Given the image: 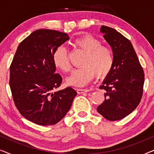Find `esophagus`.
Segmentation results:
<instances>
[{
    "mask_svg": "<svg viewBox=\"0 0 154 154\" xmlns=\"http://www.w3.org/2000/svg\"><path fill=\"white\" fill-rule=\"evenodd\" d=\"M89 91L90 90L87 89H77V92L79 94H82V93H84V92H87Z\"/></svg>",
    "mask_w": 154,
    "mask_h": 154,
    "instance_id": "obj_1",
    "label": "esophagus"
}]
</instances>
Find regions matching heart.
Here are the masks:
<instances>
[{
  "label": "heart",
  "mask_w": 154,
  "mask_h": 154,
  "mask_svg": "<svg viewBox=\"0 0 154 154\" xmlns=\"http://www.w3.org/2000/svg\"><path fill=\"white\" fill-rule=\"evenodd\" d=\"M73 47L85 53L82 60L83 66L73 71L72 75L66 80L68 85L83 87L95 77L102 79L106 76L113 68L114 58L110 48L102 45L100 39L91 35H85L74 40ZM52 61L57 68L64 72L71 70L67 51L64 47H59L52 54Z\"/></svg>",
  "instance_id": "b5f03b06"
}]
</instances>
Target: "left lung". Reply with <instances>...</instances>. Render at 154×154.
Listing matches in <instances>:
<instances>
[{
    "label": "left lung",
    "instance_id": "8db88e82",
    "mask_svg": "<svg viewBox=\"0 0 154 154\" xmlns=\"http://www.w3.org/2000/svg\"><path fill=\"white\" fill-rule=\"evenodd\" d=\"M100 32L111 47L114 62L100 86L106 91L105 100L97 110L109 121H119L132 113L140 104L144 73L129 40L111 27L102 26Z\"/></svg>",
    "mask_w": 154,
    "mask_h": 154
}]
</instances>
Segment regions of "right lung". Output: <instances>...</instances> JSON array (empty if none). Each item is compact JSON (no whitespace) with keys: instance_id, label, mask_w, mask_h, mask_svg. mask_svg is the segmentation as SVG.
I'll use <instances>...</instances> for the list:
<instances>
[{"instance_id":"add662e5","label":"right lung","mask_w":154,"mask_h":154,"mask_svg":"<svg viewBox=\"0 0 154 154\" xmlns=\"http://www.w3.org/2000/svg\"><path fill=\"white\" fill-rule=\"evenodd\" d=\"M70 38L66 33L38 29L21 42L10 67V87L14 104L24 118L39 125L60 121L77 92L71 87L54 92L62 76L56 73L52 54Z\"/></svg>"}]
</instances>
